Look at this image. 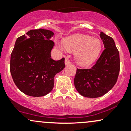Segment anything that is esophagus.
I'll return each instance as SVG.
<instances>
[{
	"label": "esophagus",
	"instance_id": "esophagus-1",
	"mask_svg": "<svg viewBox=\"0 0 131 131\" xmlns=\"http://www.w3.org/2000/svg\"><path fill=\"white\" fill-rule=\"evenodd\" d=\"M64 62H65V64H66V65H67V64H71L70 61L69 60V59H68V58H65V61H64Z\"/></svg>",
	"mask_w": 131,
	"mask_h": 131
}]
</instances>
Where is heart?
<instances>
[{
	"label": "heart",
	"mask_w": 131,
	"mask_h": 131,
	"mask_svg": "<svg viewBox=\"0 0 131 131\" xmlns=\"http://www.w3.org/2000/svg\"><path fill=\"white\" fill-rule=\"evenodd\" d=\"M64 47L68 51L75 52V59L80 65L88 67L92 64L100 56L102 43L97 39L89 35L77 34L66 39Z\"/></svg>",
	"instance_id": "b5f03b06"
}]
</instances>
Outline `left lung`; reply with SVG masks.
Instances as JSON below:
<instances>
[{"instance_id": "obj_1", "label": "left lung", "mask_w": 131, "mask_h": 131, "mask_svg": "<svg viewBox=\"0 0 131 131\" xmlns=\"http://www.w3.org/2000/svg\"><path fill=\"white\" fill-rule=\"evenodd\" d=\"M105 49L94 65L88 69L77 68L74 84L84 97H101L113 88L120 72L119 52L111 37L101 31Z\"/></svg>"}]
</instances>
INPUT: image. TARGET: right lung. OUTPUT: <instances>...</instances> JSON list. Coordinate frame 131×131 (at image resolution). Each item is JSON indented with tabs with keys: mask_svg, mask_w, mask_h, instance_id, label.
Listing matches in <instances>:
<instances>
[{
	"mask_svg": "<svg viewBox=\"0 0 131 131\" xmlns=\"http://www.w3.org/2000/svg\"><path fill=\"white\" fill-rule=\"evenodd\" d=\"M52 31L31 30L17 39L10 55V72L13 81L22 92L40 97L54 88V78L65 67L64 58H51L54 42Z\"/></svg>",
	"mask_w": 131,
	"mask_h": 131,
	"instance_id": "add662e5",
	"label": "right lung"
}]
</instances>
